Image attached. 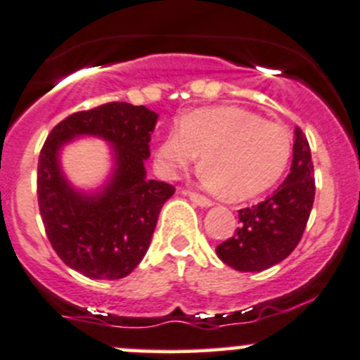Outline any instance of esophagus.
I'll use <instances>...</instances> for the list:
<instances>
[{"label": "esophagus", "instance_id": "1", "mask_svg": "<svg viewBox=\"0 0 360 360\" xmlns=\"http://www.w3.org/2000/svg\"><path fill=\"white\" fill-rule=\"evenodd\" d=\"M186 197L190 198L195 205L203 207V209H209V207H212V202H210L209 198L202 197V195H198V193H193V191H186Z\"/></svg>", "mask_w": 360, "mask_h": 360}]
</instances>
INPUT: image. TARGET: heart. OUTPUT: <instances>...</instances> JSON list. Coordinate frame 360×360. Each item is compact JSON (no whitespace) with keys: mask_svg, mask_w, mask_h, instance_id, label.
<instances>
[{"mask_svg":"<svg viewBox=\"0 0 360 360\" xmlns=\"http://www.w3.org/2000/svg\"><path fill=\"white\" fill-rule=\"evenodd\" d=\"M202 153V181L230 202H245L274 188L284 176L292 139L284 125L237 106L195 110L167 132L157 165L174 176Z\"/></svg>","mask_w":360,"mask_h":360,"instance_id":"b5f03b06","label":"heart"}]
</instances>
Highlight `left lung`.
Returning a JSON list of instances; mask_svg holds the SVG:
<instances>
[{
	"instance_id": "obj_1",
	"label": "left lung",
	"mask_w": 360,
	"mask_h": 360,
	"mask_svg": "<svg viewBox=\"0 0 360 360\" xmlns=\"http://www.w3.org/2000/svg\"><path fill=\"white\" fill-rule=\"evenodd\" d=\"M315 198L314 163L304 134L294 130L291 172L271 197L238 210L237 233L216 248L237 271H263L284 261L303 237Z\"/></svg>"
}]
</instances>
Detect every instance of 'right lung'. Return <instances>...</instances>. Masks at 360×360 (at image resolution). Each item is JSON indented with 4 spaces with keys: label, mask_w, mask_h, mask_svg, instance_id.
I'll return each instance as SVG.
<instances>
[{
    "label": "right lung",
    "mask_w": 360,
    "mask_h": 360,
    "mask_svg": "<svg viewBox=\"0 0 360 360\" xmlns=\"http://www.w3.org/2000/svg\"><path fill=\"white\" fill-rule=\"evenodd\" d=\"M158 115L144 106L110 103L75 112L53 127L38 160V203L57 256L89 278H123L143 261L172 184L148 179L144 162ZM82 136L110 144L112 169L97 188L75 187L62 151Z\"/></svg>",
    "instance_id": "obj_1"
}]
</instances>
